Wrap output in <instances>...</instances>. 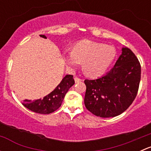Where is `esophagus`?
Returning a JSON list of instances; mask_svg holds the SVG:
<instances>
[{
	"mask_svg": "<svg viewBox=\"0 0 151 151\" xmlns=\"http://www.w3.org/2000/svg\"><path fill=\"white\" fill-rule=\"evenodd\" d=\"M74 80H75V83H80V82H82V80L80 78H78L77 77H74Z\"/></svg>",
	"mask_w": 151,
	"mask_h": 151,
	"instance_id": "obj_1",
	"label": "esophagus"
}]
</instances>
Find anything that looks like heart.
Here are the masks:
<instances>
[{
    "label": "heart",
    "mask_w": 151,
    "mask_h": 151,
    "mask_svg": "<svg viewBox=\"0 0 151 151\" xmlns=\"http://www.w3.org/2000/svg\"><path fill=\"white\" fill-rule=\"evenodd\" d=\"M116 56L112 46L91 40L77 42L70 52L64 55V60L70 68H75L83 63V71L88 76L97 77L104 74Z\"/></svg>",
    "instance_id": "obj_1"
}]
</instances>
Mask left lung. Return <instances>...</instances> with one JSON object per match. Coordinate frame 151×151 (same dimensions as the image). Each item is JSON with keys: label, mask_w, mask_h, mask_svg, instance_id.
<instances>
[{"label": "left lung", "mask_w": 151, "mask_h": 151, "mask_svg": "<svg viewBox=\"0 0 151 151\" xmlns=\"http://www.w3.org/2000/svg\"><path fill=\"white\" fill-rule=\"evenodd\" d=\"M141 66L134 53L123 47L113 68L103 77L85 80L84 103L88 110L101 118H112L123 113L137 95Z\"/></svg>", "instance_id": "obj_1"}]
</instances>
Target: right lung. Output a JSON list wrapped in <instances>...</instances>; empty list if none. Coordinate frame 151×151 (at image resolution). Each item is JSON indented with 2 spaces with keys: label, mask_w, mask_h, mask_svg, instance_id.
Wrapping results in <instances>:
<instances>
[{
  "label": "right lung",
  "mask_w": 151,
  "mask_h": 151,
  "mask_svg": "<svg viewBox=\"0 0 151 151\" xmlns=\"http://www.w3.org/2000/svg\"><path fill=\"white\" fill-rule=\"evenodd\" d=\"M41 37L46 39L45 35H40ZM74 84L73 75L65 76L60 83L56 87L54 91L44 97L42 99L34 101L24 100L22 104L30 110L39 114H50L55 112L61 106L62 101L68 92V89Z\"/></svg>",
  "instance_id": "obj_1"
}]
</instances>
